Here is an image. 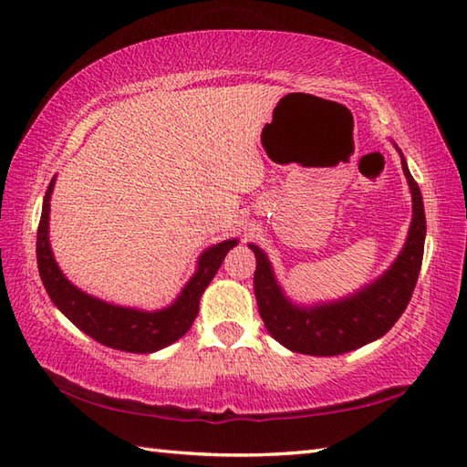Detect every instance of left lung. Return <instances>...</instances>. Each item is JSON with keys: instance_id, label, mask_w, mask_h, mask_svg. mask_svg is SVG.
Returning a JSON list of instances; mask_svg holds the SVG:
<instances>
[{"instance_id": "left-lung-1", "label": "left lung", "mask_w": 467, "mask_h": 467, "mask_svg": "<svg viewBox=\"0 0 467 467\" xmlns=\"http://www.w3.org/2000/svg\"><path fill=\"white\" fill-rule=\"evenodd\" d=\"M401 168L408 178L413 202L408 241L398 259L379 279L351 296L313 306L295 305L276 283L266 254L256 244H249L256 256L254 296L259 313L266 331L286 349L317 357L341 355L379 339L398 323L418 283L425 243L421 192L403 154Z\"/></svg>"}]
</instances>
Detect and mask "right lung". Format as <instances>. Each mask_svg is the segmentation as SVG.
<instances>
[{
  "label": "right lung",
  "instance_id": "right-lung-1",
  "mask_svg": "<svg viewBox=\"0 0 467 467\" xmlns=\"http://www.w3.org/2000/svg\"><path fill=\"white\" fill-rule=\"evenodd\" d=\"M54 184L56 178H52L44 196L36 244L39 276H42L52 303L78 329L90 335L98 343L112 347V349L128 353H154L181 339L192 327L201 296L208 283L214 279L216 271L221 269L224 254L239 241H223L206 249L198 259L196 273L184 285L176 301L166 309L140 311L106 303L69 283L54 259L52 246H49V198H52Z\"/></svg>",
  "mask_w": 467,
  "mask_h": 467
}]
</instances>
